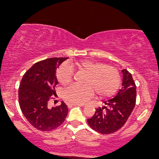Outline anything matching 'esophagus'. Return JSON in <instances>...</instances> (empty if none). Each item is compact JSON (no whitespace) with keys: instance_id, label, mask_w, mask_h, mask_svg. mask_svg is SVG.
<instances>
[{"instance_id":"34e87169","label":"esophagus","mask_w":159,"mask_h":159,"mask_svg":"<svg viewBox=\"0 0 159 159\" xmlns=\"http://www.w3.org/2000/svg\"><path fill=\"white\" fill-rule=\"evenodd\" d=\"M68 107H75V106H77V107H83V104H76V103H67Z\"/></svg>"}]
</instances>
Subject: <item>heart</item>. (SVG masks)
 I'll use <instances>...</instances> for the list:
<instances>
[{"mask_svg":"<svg viewBox=\"0 0 159 159\" xmlns=\"http://www.w3.org/2000/svg\"><path fill=\"white\" fill-rule=\"evenodd\" d=\"M72 69L86 75L83 80L85 86H70L63 92L66 101L76 104L86 103L94 95V91L100 98L114 95L120 83V73L117 69L102 62L83 60L73 65L63 64L56 71V78L62 86H67L73 80Z\"/></svg>","mask_w":159,"mask_h":159,"instance_id":"obj_1","label":"heart"}]
</instances>
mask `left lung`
<instances>
[{
	"mask_svg": "<svg viewBox=\"0 0 159 159\" xmlns=\"http://www.w3.org/2000/svg\"><path fill=\"white\" fill-rule=\"evenodd\" d=\"M123 74L122 87L114 98L103 101L102 107L97 108L95 114L87 119L92 129L107 134L118 131L126 123L136 102V86L131 73L125 69Z\"/></svg>",
	"mask_w": 159,
	"mask_h": 159,
	"instance_id": "1",
	"label": "left lung"
}]
</instances>
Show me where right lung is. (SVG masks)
Masks as SVG:
<instances>
[{"label": "right lung", "instance_id": "obj_1", "mask_svg": "<svg viewBox=\"0 0 159 159\" xmlns=\"http://www.w3.org/2000/svg\"><path fill=\"white\" fill-rule=\"evenodd\" d=\"M68 58H51L34 64L25 73L18 89L20 108L30 125L42 131H50L60 126L68 114L66 104L48 107L58 84V67Z\"/></svg>", "mask_w": 159, "mask_h": 159}]
</instances>
